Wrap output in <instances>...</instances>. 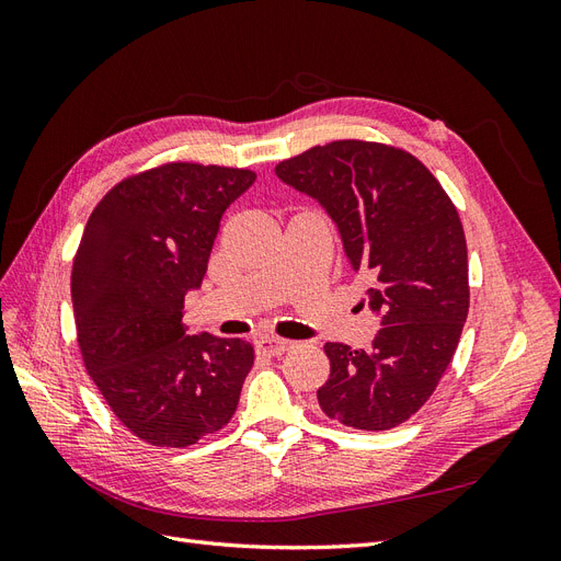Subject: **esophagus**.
<instances>
[{
  "instance_id": "obj_1",
  "label": "esophagus",
  "mask_w": 561,
  "mask_h": 561,
  "mask_svg": "<svg viewBox=\"0 0 561 561\" xmlns=\"http://www.w3.org/2000/svg\"><path fill=\"white\" fill-rule=\"evenodd\" d=\"M290 348V342L287 339H278V336H262L257 342V353L262 355H280Z\"/></svg>"
}]
</instances>
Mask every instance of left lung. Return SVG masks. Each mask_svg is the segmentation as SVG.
I'll list each match as a JSON object with an SVG mask.
<instances>
[{
	"mask_svg": "<svg viewBox=\"0 0 561 561\" xmlns=\"http://www.w3.org/2000/svg\"><path fill=\"white\" fill-rule=\"evenodd\" d=\"M276 175L316 198L342 233L365 299L381 313L369 351L325 344L330 379L320 410L358 431L414 416L451 363L470 307L461 217L443 184L410 151L334 140L285 159Z\"/></svg>",
	"mask_w": 561,
	"mask_h": 561,
	"instance_id": "8db88e82",
	"label": "left lung"
}]
</instances>
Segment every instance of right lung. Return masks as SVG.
Wrapping results in <instances>:
<instances>
[{
  "label": "right lung",
  "mask_w": 561,
  "mask_h": 561,
  "mask_svg": "<svg viewBox=\"0 0 561 561\" xmlns=\"http://www.w3.org/2000/svg\"><path fill=\"white\" fill-rule=\"evenodd\" d=\"M248 168L163 163L118 182L72 264L83 365L114 416L154 447H190L231 421L254 363L243 339L186 334L184 295L206 276L219 219Z\"/></svg>",
  "instance_id": "add662e5"
}]
</instances>
